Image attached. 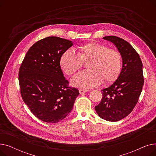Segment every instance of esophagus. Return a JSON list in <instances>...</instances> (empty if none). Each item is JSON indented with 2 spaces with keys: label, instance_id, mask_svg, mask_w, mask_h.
Here are the masks:
<instances>
[{
  "label": "esophagus",
  "instance_id": "34e87169",
  "mask_svg": "<svg viewBox=\"0 0 156 156\" xmlns=\"http://www.w3.org/2000/svg\"><path fill=\"white\" fill-rule=\"evenodd\" d=\"M87 91H88L87 90H85V89H79V92H80V94L85 93V92H87Z\"/></svg>",
  "mask_w": 156,
  "mask_h": 156
}]
</instances>
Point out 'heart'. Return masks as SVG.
Masks as SVG:
<instances>
[{
	"mask_svg": "<svg viewBox=\"0 0 156 156\" xmlns=\"http://www.w3.org/2000/svg\"><path fill=\"white\" fill-rule=\"evenodd\" d=\"M77 54L66 50L60 57L62 70L70 76L86 62L88 70L78 73L71 80L73 86L81 88L96 87L103 82L109 84L118 78L121 69V55L116 49L104 44L90 42L77 48Z\"/></svg>",
	"mask_w": 156,
	"mask_h": 156,
	"instance_id": "1",
	"label": "heart"
}]
</instances>
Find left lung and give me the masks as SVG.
<instances>
[{
    "instance_id": "1",
    "label": "left lung",
    "mask_w": 156,
    "mask_h": 156,
    "mask_svg": "<svg viewBox=\"0 0 156 156\" xmlns=\"http://www.w3.org/2000/svg\"><path fill=\"white\" fill-rule=\"evenodd\" d=\"M103 38L116 46L122 57V66L115 82L102 90L103 97L95 109L101 118L118 121L132 112L138 102L144 83L142 62L138 52L124 39L116 36Z\"/></svg>"
}]
</instances>
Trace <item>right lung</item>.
Segmentation results:
<instances>
[{"label":"right lung","mask_w":156,"mask_h":156,"mask_svg":"<svg viewBox=\"0 0 156 156\" xmlns=\"http://www.w3.org/2000/svg\"><path fill=\"white\" fill-rule=\"evenodd\" d=\"M73 45L71 40L48 37L33 45L19 70L21 97L39 119L56 123L71 112L78 90L69 86L62 72L59 60Z\"/></svg>","instance_id":"add662e5"}]
</instances>
